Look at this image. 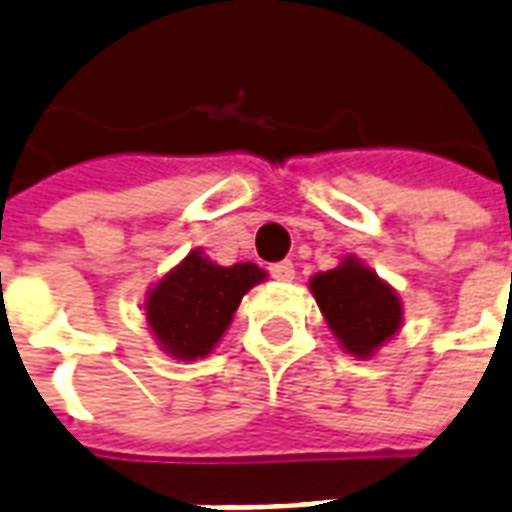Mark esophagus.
<instances>
[{"label":"esophagus","mask_w":512,"mask_h":512,"mask_svg":"<svg viewBox=\"0 0 512 512\" xmlns=\"http://www.w3.org/2000/svg\"><path fill=\"white\" fill-rule=\"evenodd\" d=\"M271 276L276 282H292L295 279V265L290 260H282V263L271 265Z\"/></svg>","instance_id":"esophagus-1"}]
</instances>
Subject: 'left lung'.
Returning a JSON list of instances; mask_svg holds the SVG:
<instances>
[{"label":"left lung","instance_id":"left-lung-1","mask_svg":"<svg viewBox=\"0 0 512 512\" xmlns=\"http://www.w3.org/2000/svg\"><path fill=\"white\" fill-rule=\"evenodd\" d=\"M322 317L351 357L368 360L403 325V303L376 271L354 255L343 257L333 271L308 282Z\"/></svg>","mask_w":512,"mask_h":512}]
</instances>
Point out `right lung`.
I'll use <instances>...</instances> for the list:
<instances>
[{"label":"right lung","instance_id":"add662e5","mask_svg":"<svg viewBox=\"0 0 512 512\" xmlns=\"http://www.w3.org/2000/svg\"><path fill=\"white\" fill-rule=\"evenodd\" d=\"M265 279L255 263L217 265L193 249L147 292L144 314L155 341L174 360L193 362L220 343L241 298Z\"/></svg>","mask_w":512,"mask_h":512}]
</instances>
